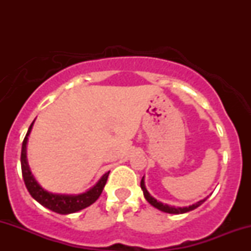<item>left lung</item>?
Segmentation results:
<instances>
[{
    "instance_id": "left-lung-1",
    "label": "left lung",
    "mask_w": 251,
    "mask_h": 251,
    "mask_svg": "<svg viewBox=\"0 0 251 251\" xmlns=\"http://www.w3.org/2000/svg\"><path fill=\"white\" fill-rule=\"evenodd\" d=\"M140 186H142L144 196H145L146 201H148L149 203L151 204V205H153L154 208L160 210V211L168 212V214H177L178 215V214H184V212H189V211H191V210L198 208V206H200L201 204H203L206 200V198H205V200H201L200 201H197L196 204H192V205L185 206V208H176V206H171V205H168V204L160 203V201H158L157 200H155V198L152 197V196L149 194L148 190H146V188H145V184H144V177H143L142 181H140Z\"/></svg>"
}]
</instances>
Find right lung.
<instances>
[{
  "instance_id": "right-lung-1",
  "label": "right lung",
  "mask_w": 251,
  "mask_h": 251,
  "mask_svg": "<svg viewBox=\"0 0 251 251\" xmlns=\"http://www.w3.org/2000/svg\"><path fill=\"white\" fill-rule=\"evenodd\" d=\"M34 122L31 123V125L28 128L27 134H25L24 143H22V150H21V170H22V177H24L25 188H27L31 197L34 200L39 201L41 205L45 208L51 210V211L57 212V214L61 215H67V214H73V212L79 211L87 206L93 204L99 196L101 195L103 186H105L106 181L108 178V172H106L102 176L101 179H100L96 185L93 186L91 190H88L87 192L77 196H68V195H55L51 194V192L46 191L45 189H42L41 186L37 184L35 178L31 175L29 166H28L27 162V152H25V148H27V140L28 135L30 133V129L33 127Z\"/></svg>"
}]
</instances>
